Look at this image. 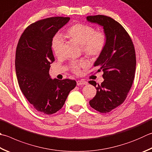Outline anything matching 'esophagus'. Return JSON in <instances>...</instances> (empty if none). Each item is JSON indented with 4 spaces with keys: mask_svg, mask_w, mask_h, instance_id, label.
I'll return each mask as SVG.
<instances>
[{
    "mask_svg": "<svg viewBox=\"0 0 152 152\" xmlns=\"http://www.w3.org/2000/svg\"><path fill=\"white\" fill-rule=\"evenodd\" d=\"M87 82L83 81V80H79V81H77V85H87Z\"/></svg>",
    "mask_w": 152,
    "mask_h": 152,
    "instance_id": "esophagus-1",
    "label": "esophagus"
}]
</instances>
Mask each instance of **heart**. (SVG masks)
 I'll list each match as a JSON object with an SVG mask.
<instances>
[{"mask_svg": "<svg viewBox=\"0 0 152 152\" xmlns=\"http://www.w3.org/2000/svg\"><path fill=\"white\" fill-rule=\"evenodd\" d=\"M67 38L75 42L82 48V50L86 56L91 58L99 56L104 50L107 44V36L103 31H96L95 29L89 25L84 24H75L68 28L66 31ZM64 41L59 35H56L51 42V47L56 56L61 55ZM86 64L81 62L74 63L72 69L78 73L80 67H85Z\"/></svg>", "mask_w": 152, "mask_h": 152, "instance_id": "1", "label": "heart"}]
</instances>
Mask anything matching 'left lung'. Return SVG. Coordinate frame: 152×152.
Wrapping results in <instances>:
<instances>
[{"label": "left lung", "mask_w": 152, "mask_h": 152, "mask_svg": "<svg viewBox=\"0 0 152 152\" xmlns=\"http://www.w3.org/2000/svg\"><path fill=\"white\" fill-rule=\"evenodd\" d=\"M88 22L102 27L107 44L94 66L102 70L104 81L95 87L96 94L89 101L92 108L107 113L122 104L133 83L136 71V53L130 36L121 24L110 17L96 15L87 17Z\"/></svg>", "instance_id": "1"}]
</instances>
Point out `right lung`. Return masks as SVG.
<instances>
[{"label": "right lung", "instance_id": "1", "mask_svg": "<svg viewBox=\"0 0 152 152\" xmlns=\"http://www.w3.org/2000/svg\"><path fill=\"white\" fill-rule=\"evenodd\" d=\"M69 17H51L30 25L16 48L15 67L22 93L39 113L51 114L63 107L69 93L75 87V80L51 78L50 64L55 61L51 42Z\"/></svg>", "mask_w": 152, "mask_h": 152}]
</instances>
